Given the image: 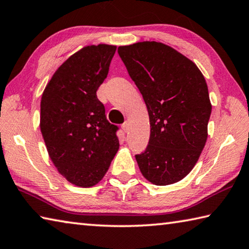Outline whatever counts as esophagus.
I'll use <instances>...</instances> for the list:
<instances>
[{"label":"esophagus","instance_id":"1","mask_svg":"<svg viewBox=\"0 0 249 249\" xmlns=\"http://www.w3.org/2000/svg\"><path fill=\"white\" fill-rule=\"evenodd\" d=\"M122 128H123V130L124 132L126 133L128 130V128H129V122L128 121H126V122H124L123 124H122Z\"/></svg>","mask_w":249,"mask_h":249}]
</instances>
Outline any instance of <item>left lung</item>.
Wrapping results in <instances>:
<instances>
[{"mask_svg":"<svg viewBox=\"0 0 249 249\" xmlns=\"http://www.w3.org/2000/svg\"><path fill=\"white\" fill-rule=\"evenodd\" d=\"M142 94L150 138L136 161L143 178L165 186L193 170L208 137L211 102L208 86L193 61L166 44L142 41L117 49Z\"/></svg>","mask_w":249,"mask_h":249,"instance_id":"1","label":"left lung"}]
</instances>
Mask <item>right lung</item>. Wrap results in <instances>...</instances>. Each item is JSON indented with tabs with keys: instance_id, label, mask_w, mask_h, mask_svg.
<instances>
[{
	"instance_id": "right-lung-1",
	"label": "right lung",
	"mask_w": 249,
	"mask_h": 249,
	"mask_svg": "<svg viewBox=\"0 0 249 249\" xmlns=\"http://www.w3.org/2000/svg\"><path fill=\"white\" fill-rule=\"evenodd\" d=\"M116 46H87L71 55L47 84L40 129L58 173L79 187L103 178L120 148L117 126L107 120L97 90L107 78Z\"/></svg>"
}]
</instances>
